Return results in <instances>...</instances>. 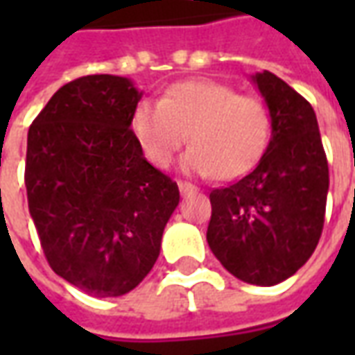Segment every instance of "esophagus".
I'll list each match as a JSON object with an SVG mask.
<instances>
[{"label": "esophagus", "mask_w": 355, "mask_h": 355, "mask_svg": "<svg viewBox=\"0 0 355 355\" xmlns=\"http://www.w3.org/2000/svg\"><path fill=\"white\" fill-rule=\"evenodd\" d=\"M178 190H180V193L182 196H190V193H193L198 188L193 184H190V182H178Z\"/></svg>", "instance_id": "obj_1"}]
</instances>
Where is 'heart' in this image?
<instances>
[{
  "label": "heart",
  "mask_w": 355,
  "mask_h": 355,
  "mask_svg": "<svg viewBox=\"0 0 355 355\" xmlns=\"http://www.w3.org/2000/svg\"><path fill=\"white\" fill-rule=\"evenodd\" d=\"M131 132L142 154L155 167H167L188 142L180 167L190 175L223 180L253 169L270 139V114L251 94H236L224 83L190 80L175 83L159 102L140 101L131 114Z\"/></svg>",
  "instance_id": "heart-1"
}]
</instances>
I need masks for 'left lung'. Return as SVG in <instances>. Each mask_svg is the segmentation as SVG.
Segmentation results:
<instances>
[{
	"label": "left lung",
	"mask_w": 355,
	"mask_h": 355,
	"mask_svg": "<svg viewBox=\"0 0 355 355\" xmlns=\"http://www.w3.org/2000/svg\"><path fill=\"white\" fill-rule=\"evenodd\" d=\"M251 80L272 137L249 175L211 192L207 243L232 275L270 287L297 274L320 241L329 167L310 102L268 70Z\"/></svg>",
	"instance_id": "left-lung-1"
}]
</instances>
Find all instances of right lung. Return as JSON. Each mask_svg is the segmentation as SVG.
Instances as JSON below:
<instances>
[{"label":"right lung","instance_id":"right-lung-1","mask_svg":"<svg viewBox=\"0 0 355 355\" xmlns=\"http://www.w3.org/2000/svg\"><path fill=\"white\" fill-rule=\"evenodd\" d=\"M142 91L96 73L58 89L28 131V209L51 268L93 297H121L159 257L177 182L131 132Z\"/></svg>","mask_w":355,"mask_h":355}]
</instances>
